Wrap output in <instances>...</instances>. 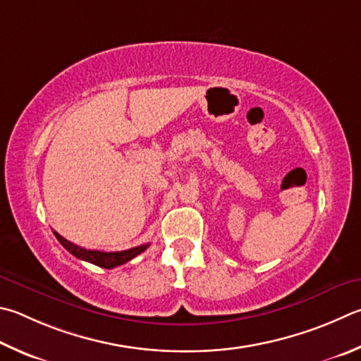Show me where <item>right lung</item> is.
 I'll list each match as a JSON object with an SVG mask.
<instances>
[{
  "label": "right lung",
  "mask_w": 361,
  "mask_h": 361,
  "mask_svg": "<svg viewBox=\"0 0 361 361\" xmlns=\"http://www.w3.org/2000/svg\"><path fill=\"white\" fill-rule=\"evenodd\" d=\"M55 237L56 240L60 241V243L68 249V251L75 255L77 259H82L85 262H90V264H94L97 267H102V268H115V267H120L123 264H126L130 259H134L135 255L142 254L149 245H140V246H135V247H130L126 249V251H116V252H104V251H93V249H85L77 246L74 243H71L66 238H63L61 235H58L56 232Z\"/></svg>",
  "instance_id": "right-lung-1"
}]
</instances>
